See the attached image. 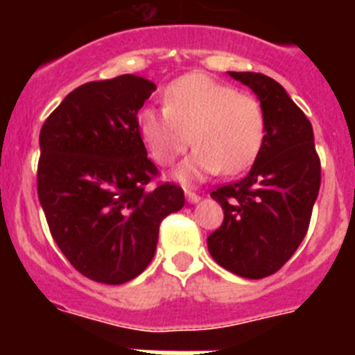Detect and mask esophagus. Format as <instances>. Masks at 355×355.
Returning <instances> with one entry per match:
<instances>
[{
	"label": "esophagus",
	"instance_id": "1",
	"mask_svg": "<svg viewBox=\"0 0 355 355\" xmlns=\"http://www.w3.org/2000/svg\"><path fill=\"white\" fill-rule=\"evenodd\" d=\"M184 196H187L188 202H192V205H193V202H199V200H200V197L197 196L196 192H192V190H184Z\"/></svg>",
	"mask_w": 355,
	"mask_h": 355
}]
</instances>
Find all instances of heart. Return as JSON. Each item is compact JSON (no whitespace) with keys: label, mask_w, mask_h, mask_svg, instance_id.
Returning a JSON list of instances; mask_svg holds the SVG:
<instances>
[{"label":"heart","mask_w":355,"mask_h":355,"mask_svg":"<svg viewBox=\"0 0 355 355\" xmlns=\"http://www.w3.org/2000/svg\"><path fill=\"white\" fill-rule=\"evenodd\" d=\"M163 101L162 108L140 112L139 130L159 165L174 163L190 142L196 146L178 171L183 181L218 171L238 174L258 158L266 121L261 103L250 94L192 72L168 83Z\"/></svg>","instance_id":"obj_1"}]
</instances>
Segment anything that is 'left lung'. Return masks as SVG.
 I'll use <instances>...</instances> for the list:
<instances>
[{"mask_svg": "<svg viewBox=\"0 0 355 355\" xmlns=\"http://www.w3.org/2000/svg\"><path fill=\"white\" fill-rule=\"evenodd\" d=\"M250 87L265 112V142L249 174L213 190L224 220L208 236L216 263L240 277L263 279L299 249L318 197L322 167L313 126L275 80L229 72Z\"/></svg>", "mask_w": 355, "mask_h": 355, "instance_id": "obj_1", "label": "left lung"}]
</instances>
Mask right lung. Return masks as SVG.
I'll return each instance as SVG.
<instances>
[{"mask_svg":"<svg viewBox=\"0 0 355 355\" xmlns=\"http://www.w3.org/2000/svg\"><path fill=\"white\" fill-rule=\"evenodd\" d=\"M155 90L133 74L90 81L40 130L37 193L49 231L69 263L96 283L124 284L142 274L162 220L184 205L183 188L156 183L159 172L140 137L139 110Z\"/></svg>","mask_w":355,"mask_h":355,"instance_id":"right-lung-1","label":"right lung"}]
</instances>
